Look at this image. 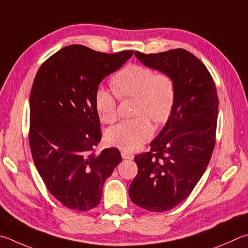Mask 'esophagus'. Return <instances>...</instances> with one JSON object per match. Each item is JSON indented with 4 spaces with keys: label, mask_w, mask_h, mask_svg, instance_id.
I'll return each instance as SVG.
<instances>
[{
    "label": "esophagus",
    "mask_w": 248,
    "mask_h": 248,
    "mask_svg": "<svg viewBox=\"0 0 248 248\" xmlns=\"http://www.w3.org/2000/svg\"><path fill=\"white\" fill-rule=\"evenodd\" d=\"M122 157H123V159H128L131 160L134 158V155L132 153H129V151H126V150H123L122 151Z\"/></svg>",
    "instance_id": "esophagus-1"
}]
</instances>
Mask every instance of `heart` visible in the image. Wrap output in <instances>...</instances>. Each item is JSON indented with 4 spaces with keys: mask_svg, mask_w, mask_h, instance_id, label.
<instances>
[{
    "mask_svg": "<svg viewBox=\"0 0 248 248\" xmlns=\"http://www.w3.org/2000/svg\"><path fill=\"white\" fill-rule=\"evenodd\" d=\"M113 91L120 99L134 98V115L111 127L107 140L113 146L124 150H136L154 135L151 121L157 125L170 119L174 108L175 82L169 74L155 73L144 65H128L116 73L111 79ZM94 110L104 124H111L117 119L115 95L106 88H99L93 98Z\"/></svg>",
    "mask_w": 248,
    "mask_h": 248,
    "instance_id": "b5f03b06",
    "label": "heart"
}]
</instances>
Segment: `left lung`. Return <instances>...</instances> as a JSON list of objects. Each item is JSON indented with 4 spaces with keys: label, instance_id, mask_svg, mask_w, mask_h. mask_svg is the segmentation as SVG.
<instances>
[{
    "label": "left lung",
    "instance_id": "left-lung-1",
    "mask_svg": "<svg viewBox=\"0 0 248 248\" xmlns=\"http://www.w3.org/2000/svg\"><path fill=\"white\" fill-rule=\"evenodd\" d=\"M146 66L164 72L175 82L176 97L166 126L137 155L138 172L129 185V198L153 212L168 211L192 193L216 145L218 94L209 71L184 49L157 54L135 52Z\"/></svg>",
    "mask_w": 248,
    "mask_h": 248
}]
</instances>
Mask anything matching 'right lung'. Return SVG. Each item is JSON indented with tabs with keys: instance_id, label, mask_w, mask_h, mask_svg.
<instances>
[{
	"instance_id": "right-lung-1",
	"label": "right lung",
	"mask_w": 248,
	"mask_h": 248,
	"mask_svg": "<svg viewBox=\"0 0 248 248\" xmlns=\"http://www.w3.org/2000/svg\"><path fill=\"white\" fill-rule=\"evenodd\" d=\"M134 54H108L80 45L51 55L37 72L30 93L29 145L46 188L68 209L87 211L122 161L116 148L94 151L101 140L93 98L104 77Z\"/></svg>"
}]
</instances>
